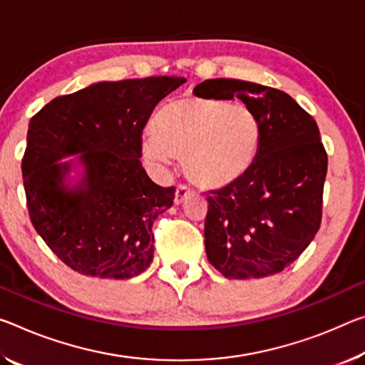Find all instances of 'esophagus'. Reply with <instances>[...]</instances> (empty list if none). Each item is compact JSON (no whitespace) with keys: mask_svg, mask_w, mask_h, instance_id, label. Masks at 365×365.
<instances>
[{"mask_svg":"<svg viewBox=\"0 0 365 365\" xmlns=\"http://www.w3.org/2000/svg\"><path fill=\"white\" fill-rule=\"evenodd\" d=\"M188 196H190L188 187H185V185H178L177 192H175V198H173V203H175V205H182L183 201L188 198Z\"/></svg>","mask_w":365,"mask_h":365,"instance_id":"34e87169","label":"esophagus"}]
</instances>
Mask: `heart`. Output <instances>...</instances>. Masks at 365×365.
Instances as JSON below:
<instances>
[{
	"label": "heart",
	"instance_id": "obj_1",
	"mask_svg": "<svg viewBox=\"0 0 365 365\" xmlns=\"http://www.w3.org/2000/svg\"><path fill=\"white\" fill-rule=\"evenodd\" d=\"M257 115L244 103L211 96L182 97L155 118L143 140L149 160L183 159V170L203 190H221L239 182L258 151Z\"/></svg>",
	"mask_w": 365,
	"mask_h": 365
}]
</instances>
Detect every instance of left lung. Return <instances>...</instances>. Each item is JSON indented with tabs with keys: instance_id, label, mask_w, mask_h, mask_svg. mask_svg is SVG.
I'll return each instance as SVG.
<instances>
[{
	"instance_id": "1",
	"label": "left lung",
	"mask_w": 365,
	"mask_h": 365,
	"mask_svg": "<svg viewBox=\"0 0 365 365\" xmlns=\"http://www.w3.org/2000/svg\"><path fill=\"white\" fill-rule=\"evenodd\" d=\"M196 89L222 101L237 97L259 125L250 169L207 196V259L229 279L279 273L320 229L328 158L317 121L291 96L268 86L221 78Z\"/></svg>"
}]
</instances>
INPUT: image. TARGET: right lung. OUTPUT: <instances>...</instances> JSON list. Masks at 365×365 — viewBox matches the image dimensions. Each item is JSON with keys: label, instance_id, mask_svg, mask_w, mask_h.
<instances>
[{"label": "right lung", "instance_id": "obj_1", "mask_svg": "<svg viewBox=\"0 0 365 365\" xmlns=\"http://www.w3.org/2000/svg\"><path fill=\"white\" fill-rule=\"evenodd\" d=\"M185 81H102L56 97L32 117L22 159L29 216L71 269L130 279L149 268L153 224L172 206L175 188L148 177L141 135L154 107ZM71 155L78 158L59 162ZM76 168L71 184L67 175Z\"/></svg>", "mask_w": 365, "mask_h": 365}]
</instances>
